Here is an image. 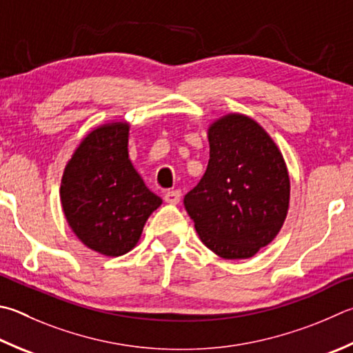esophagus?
Wrapping results in <instances>:
<instances>
[{
	"label": "esophagus",
	"instance_id": "1",
	"mask_svg": "<svg viewBox=\"0 0 353 353\" xmlns=\"http://www.w3.org/2000/svg\"><path fill=\"white\" fill-rule=\"evenodd\" d=\"M181 196H182L181 190H170L165 193V202L176 205L179 203V201H181Z\"/></svg>",
	"mask_w": 353,
	"mask_h": 353
}]
</instances>
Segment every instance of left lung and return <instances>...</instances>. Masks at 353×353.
<instances>
[{
	"mask_svg": "<svg viewBox=\"0 0 353 353\" xmlns=\"http://www.w3.org/2000/svg\"><path fill=\"white\" fill-rule=\"evenodd\" d=\"M210 160L183 205L199 238L223 259H247L270 243L290 199L284 157L253 119L228 114L208 130Z\"/></svg>",
	"mask_w": 353,
	"mask_h": 353,
	"instance_id": "8db88e82",
	"label": "left lung"
}]
</instances>
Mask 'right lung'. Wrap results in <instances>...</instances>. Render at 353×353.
Wrapping results in <instances>:
<instances>
[{"mask_svg": "<svg viewBox=\"0 0 353 353\" xmlns=\"http://www.w3.org/2000/svg\"><path fill=\"white\" fill-rule=\"evenodd\" d=\"M130 125L115 121L89 132L70 157L60 197L66 221L86 247L121 256L140 239L162 199L146 188L128 157Z\"/></svg>", "mask_w": 353, "mask_h": 353, "instance_id": "obj_1", "label": "right lung"}]
</instances>
